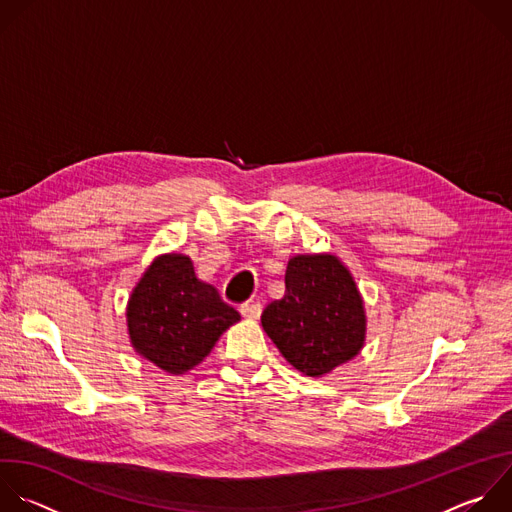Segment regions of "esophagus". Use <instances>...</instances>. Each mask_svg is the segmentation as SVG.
<instances>
[{"mask_svg":"<svg viewBox=\"0 0 512 512\" xmlns=\"http://www.w3.org/2000/svg\"><path fill=\"white\" fill-rule=\"evenodd\" d=\"M241 315L247 317V319H257L261 315V303L259 301H247L239 307Z\"/></svg>","mask_w":512,"mask_h":512,"instance_id":"1","label":"esophagus"}]
</instances>
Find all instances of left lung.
Listing matches in <instances>:
<instances>
[{
	"mask_svg": "<svg viewBox=\"0 0 512 512\" xmlns=\"http://www.w3.org/2000/svg\"><path fill=\"white\" fill-rule=\"evenodd\" d=\"M261 325L301 374L321 378L360 354L366 311L348 267L335 255H295L285 269V295L271 301Z\"/></svg>",
	"mask_w": 512,
	"mask_h": 512,
	"instance_id": "left-lung-1",
	"label": "left lung"
}]
</instances>
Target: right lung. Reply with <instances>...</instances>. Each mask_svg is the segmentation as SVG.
Instances as JSON below:
<instances>
[{
	"instance_id": "obj_1",
	"label": "right lung",
	"mask_w": 512,
	"mask_h": 512,
	"mask_svg": "<svg viewBox=\"0 0 512 512\" xmlns=\"http://www.w3.org/2000/svg\"><path fill=\"white\" fill-rule=\"evenodd\" d=\"M241 319L219 291L195 275L191 257L168 253L144 271L126 307L130 344L168 374L201 364L223 331Z\"/></svg>"
}]
</instances>
